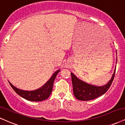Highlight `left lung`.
Wrapping results in <instances>:
<instances>
[{"label": "left lung", "mask_w": 125, "mask_h": 125, "mask_svg": "<svg viewBox=\"0 0 125 125\" xmlns=\"http://www.w3.org/2000/svg\"><path fill=\"white\" fill-rule=\"evenodd\" d=\"M115 71L116 67L110 81L105 85L101 86L87 83L77 78L73 73H71L73 91L74 96L77 99L79 100L88 101L103 95L106 92L111 86L114 79Z\"/></svg>", "instance_id": "obj_1"}]
</instances>
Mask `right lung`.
Masks as SVG:
<instances>
[{
  "label": "right lung",
  "instance_id": "1",
  "mask_svg": "<svg viewBox=\"0 0 125 125\" xmlns=\"http://www.w3.org/2000/svg\"><path fill=\"white\" fill-rule=\"evenodd\" d=\"M59 72L60 70L55 72L50 78V79L43 86H42L38 89L34 90H30L29 91V90H21L14 86L10 82H9V84H10L13 89L15 90V92L23 98L32 102L43 101V100L48 99L51 95L52 91L54 79Z\"/></svg>",
  "mask_w": 125,
  "mask_h": 125
}]
</instances>
